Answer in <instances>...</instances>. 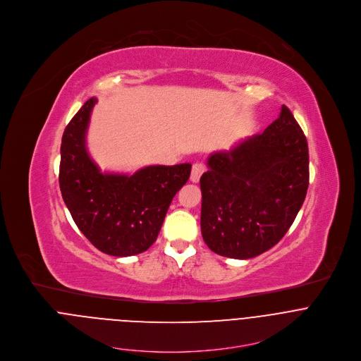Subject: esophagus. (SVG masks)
Returning a JSON list of instances; mask_svg holds the SVG:
<instances>
[{
  "label": "esophagus",
  "mask_w": 361,
  "mask_h": 361,
  "mask_svg": "<svg viewBox=\"0 0 361 361\" xmlns=\"http://www.w3.org/2000/svg\"><path fill=\"white\" fill-rule=\"evenodd\" d=\"M206 172V165L203 164V162H196V164H193V166H192V173H190V180L192 182H199L200 180V178H202V175Z\"/></svg>",
  "instance_id": "34e87169"
}]
</instances>
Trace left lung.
Returning <instances> with one entry per match:
<instances>
[{
	"mask_svg": "<svg viewBox=\"0 0 361 361\" xmlns=\"http://www.w3.org/2000/svg\"><path fill=\"white\" fill-rule=\"evenodd\" d=\"M202 235L224 257L253 258L289 231L307 195L309 146L285 105L262 133L207 159Z\"/></svg>",
	"mask_w": 361,
	"mask_h": 361,
	"instance_id": "1",
	"label": "left lung"
}]
</instances>
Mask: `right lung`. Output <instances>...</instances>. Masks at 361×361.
Masks as SVG:
<instances>
[{"mask_svg":"<svg viewBox=\"0 0 361 361\" xmlns=\"http://www.w3.org/2000/svg\"><path fill=\"white\" fill-rule=\"evenodd\" d=\"M96 103V97L87 100L65 128L59 164L62 199L94 247L114 257L135 256L154 243L192 165H150L133 175L103 173L86 147Z\"/></svg>","mask_w":361,"mask_h":361,"instance_id":"add662e5","label":"right lung"}]
</instances>
